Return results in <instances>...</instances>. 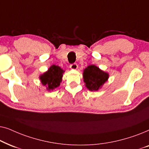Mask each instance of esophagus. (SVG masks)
I'll use <instances>...</instances> for the list:
<instances>
[{
    "mask_svg": "<svg viewBox=\"0 0 149 149\" xmlns=\"http://www.w3.org/2000/svg\"><path fill=\"white\" fill-rule=\"evenodd\" d=\"M70 68L72 70H77L78 68V65H77L76 63H74V64L70 65Z\"/></svg>",
    "mask_w": 149,
    "mask_h": 149,
    "instance_id": "1",
    "label": "esophagus"
}]
</instances>
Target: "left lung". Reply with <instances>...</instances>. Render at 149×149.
<instances>
[{
  "label": "left lung",
  "mask_w": 149,
  "mask_h": 149,
  "mask_svg": "<svg viewBox=\"0 0 149 149\" xmlns=\"http://www.w3.org/2000/svg\"><path fill=\"white\" fill-rule=\"evenodd\" d=\"M83 81L85 87L91 91H97L109 78V74L95 65H89L83 70Z\"/></svg>",
  "instance_id": "8db88e82"
}]
</instances>
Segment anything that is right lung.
Segmentation results:
<instances>
[{
  "instance_id": "1",
  "label": "right lung",
  "mask_w": 149,
  "mask_h": 149,
  "mask_svg": "<svg viewBox=\"0 0 149 149\" xmlns=\"http://www.w3.org/2000/svg\"><path fill=\"white\" fill-rule=\"evenodd\" d=\"M64 70L60 66L52 65L46 72L39 76V80L47 90L52 91L60 85Z\"/></svg>"
}]
</instances>
